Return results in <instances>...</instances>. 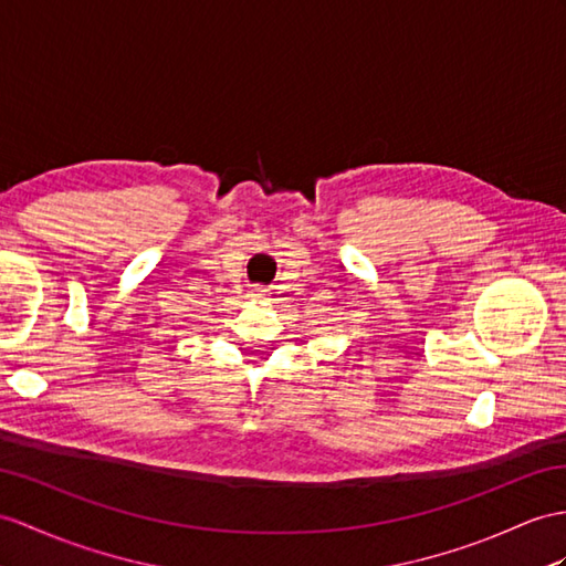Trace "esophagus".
<instances>
[{
  "label": "esophagus",
  "mask_w": 566,
  "mask_h": 566,
  "mask_svg": "<svg viewBox=\"0 0 566 566\" xmlns=\"http://www.w3.org/2000/svg\"><path fill=\"white\" fill-rule=\"evenodd\" d=\"M266 293H269V287H264V285H256V287H254V295H259V297L266 295Z\"/></svg>",
  "instance_id": "34e87169"
}]
</instances>
